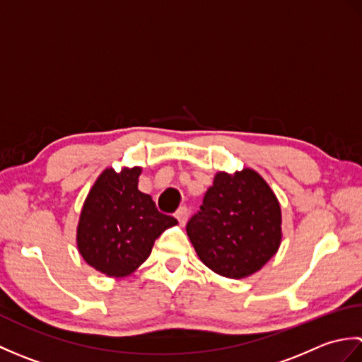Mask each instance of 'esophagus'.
<instances>
[{"label": "esophagus", "mask_w": 362, "mask_h": 362, "mask_svg": "<svg viewBox=\"0 0 362 362\" xmlns=\"http://www.w3.org/2000/svg\"><path fill=\"white\" fill-rule=\"evenodd\" d=\"M175 218H177V221H179L180 226H185L187 219H188V209H187V206H180V209L175 211Z\"/></svg>", "instance_id": "34e87169"}]
</instances>
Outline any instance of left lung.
<instances>
[{
    "mask_svg": "<svg viewBox=\"0 0 362 362\" xmlns=\"http://www.w3.org/2000/svg\"><path fill=\"white\" fill-rule=\"evenodd\" d=\"M187 233L202 263L227 279L259 271L281 243V210L266 180L245 168L218 173Z\"/></svg>",
    "mask_w": 362,
    "mask_h": 362,
    "instance_id": "left-lung-1",
    "label": "left lung"
}]
</instances>
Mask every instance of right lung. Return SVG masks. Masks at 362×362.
Here are the masks:
<instances>
[{"mask_svg": "<svg viewBox=\"0 0 362 362\" xmlns=\"http://www.w3.org/2000/svg\"><path fill=\"white\" fill-rule=\"evenodd\" d=\"M140 174L138 166L121 173L107 168L82 206L78 249L91 267L107 276L132 274L148 259L157 238L177 224L138 189Z\"/></svg>", "mask_w": 362, "mask_h": 362, "instance_id": "right-lung-1", "label": "right lung"}]
</instances>
